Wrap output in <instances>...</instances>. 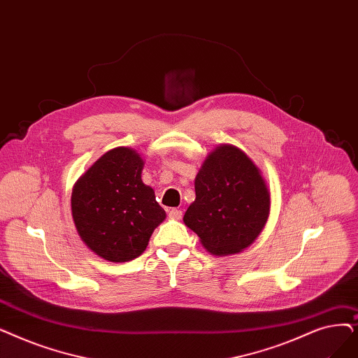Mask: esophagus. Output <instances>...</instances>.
<instances>
[{"mask_svg":"<svg viewBox=\"0 0 358 358\" xmlns=\"http://www.w3.org/2000/svg\"><path fill=\"white\" fill-rule=\"evenodd\" d=\"M168 216L171 217V220L180 221V220H181V216H182V212H181L180 209H171V210L168 212Z\"/></svg>","mask_w":358,"mask_h":358,"instance_id":"1","label":"esophagus"}]
</instances>
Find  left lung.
Returning <instances> with one entry per match:
<instances>
[{
    "mask_svg": "<svg viewBox=\"0 0 358 358\" xmlns=\"http://www.w3.org/2000/svg\"><path fill=\"white\" fill-rule=\"evenodd\" d=\"M196 199L184 224L213 256L243 252L265 228L271 190L260 168L232 145L216 146L194 180Z\"/></svg>",
    "mask_w": 358,
    "mask_h": 358,
    "instance_id": "obj_1",
    "label": "left lung"
}]
</instances>
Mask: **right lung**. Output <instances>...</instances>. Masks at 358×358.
Listing matches in <instances>:
<instances>
[{"instance_id": "1", "label": "right lung", "mask_w": 358, "mask_h": 358, "mask_svg": "<svg viewBox=\"0 0 358 358\" xmlns=\"http://www.w3.org/2000/svg\"><path fill=\"white\" fill-rule=\"evenodd\" d=\"M145 161L131 148L103 153L71 193L77 234L96 256L114 263L141 256L166 217L155 192L142 181Z\"/></svg>"}]
</instances>
